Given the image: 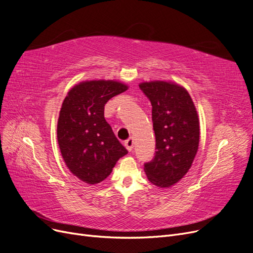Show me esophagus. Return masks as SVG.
Returning a JSON list of instances; mask_svg holds the SVG:
<instances>
[{"instance_id": "34e87169", "label": "esophagus", "mask_w": 253, "mask_h": 253, "mask_svg": "<svg viewBox=\"0 0 253 253\" xmlns=\"http://www.w3.org/2000/svg\"><path fill=\"white\" fill-rule=\"evenodd\" d=\"M125 145H126V150L131 152L133 150V148H134V138H133V137H131V138H128L127 140H126Z\"/></svg>"}]
</instances>
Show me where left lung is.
<instances>
[{
    "label": "left lung",
    "mask_w": 253,
    "mask_h": 253,
    "mask_svg": "<svg viewBox=\"0 0 253 253\" xmlns=\"http://www.w3.org/2000/svg\"><path fill=\"white\" fill-rule=\"evenodd\" d=\"M152 104L156 152L144 172L159 189L174 186L183 178L198 150L200 119L188 90L172 81L139 83Z\"/></svg>",
    "instance_id": "8db88e82"
}]
</instances>
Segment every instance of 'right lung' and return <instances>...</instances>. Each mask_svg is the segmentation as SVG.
I'll list each match as a JSON object with an SVG mask.
<instances>
[{"instance_id":"obj_1","label":"right lung","mask_w":253,"mask_h":253,"mask_svg":"<svg viewBox=\"0 0 253 253\" xmlns=\"http://www.w3.org/2000/svg\"><path fill=\"white\" fill-rule=\"evenodd\" d=\"M128 86L116 80H86L73 86L61 106L57 138L68 170L81 181L97 185L127 154L104 118V105Z\"/></svg>"}]
</instances>
